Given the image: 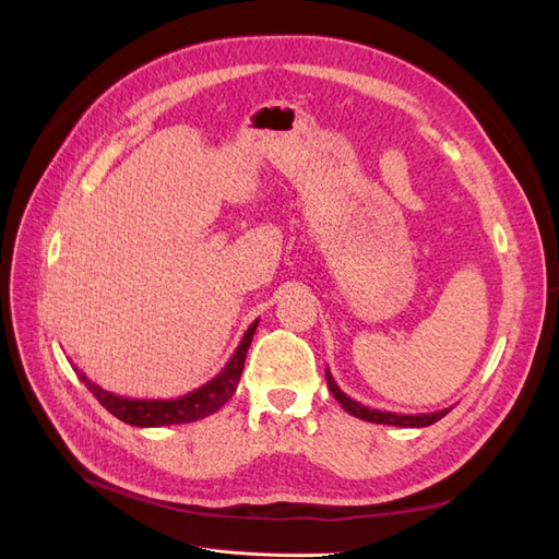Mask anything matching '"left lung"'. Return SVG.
<instances>
[{"label": "left lung", "instance_id": "left-lung-1", "mask_svg": "<svg viewBox=\"0 0 559 559\" xmlns=\"http://www.w3.org/2000/svg\"><path fill=\"white\" fill-rule=\"evenodd\" d=\"M326 382L333 399L343 405V408L359 417L364 421H373V425H392V427H405V429H415V427H429L433 421H438L441 417H445L452 408H443V411H436V413H419V415H403V413H386V411H376V408H368V405H361L359 401L349 399L341 386L335 384L331 370L326 368Z\"/></svg>", "mask_w": 559, "mask_h": 559}]
</instances>
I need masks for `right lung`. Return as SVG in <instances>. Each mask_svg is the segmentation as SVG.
Listing matches in <instances>:
<instances>
[{"label": "right lung", "mask_w": 559, "mask_h": 559, "mask_svg": "<svg viewBox=\"0 0 559 559\" xmlns=\"http://www.w3.org/2000/svg\"><path fill=\"white\" fill-rule=\"evenodd\" d=\"M257 326H259V319L247 329L238 349L233 352V357L222 368V373L214 376L202 386L193 389V392L177 396V399H128L121 394L107 392V389L95 384L76 366H74V370L81 378V382L88 386V392H93V396L103 403L114 417L126 421V425H132V427L186 425V421H195V419H202V417L216 413L235 394V389H238V382L242 376V368H245L247 349L251 345L253 333H257Z\"/></svg>", "instance_id": "add662e5"}]
</instances>
